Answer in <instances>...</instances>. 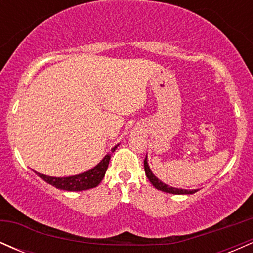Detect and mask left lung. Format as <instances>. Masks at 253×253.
<instances>
[{"label": "left lung", "mask_w": 253, "mask_h": 253, "mask_svg": "<svg viewBox=\"0 0 253 253\" xmlns=\"http://www.w3.org/2000/svg\"><path fill=\"white\" fill-rule=\"evenodd\" d=\"M144 168H145V173H146L147 178H149V181L152 183V185L156 188V189L165 191V193H169V194H176V195H184V194H194V193H196V191H197V189L187 190V189H178V188L169 187V185L165 184V183L162 182L161 179L157 178V177L152 173V171H151L150 167H149V163H147V156H146V158H145V161H144Z\"/></svg>", "instance_id": "1"}]
</instances>
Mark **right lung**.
Wrapping results in <instances>:
<instances>
[{
  "mask_svg": "<svg viewBox=\"0 0 253 253\" xmlns=\"http://www.w3.org/2000/svg\"><path fill=\"white\" fill-rule=\"evenodd\" d=\"M118 147L114 146L112 149V152H114L115 149ZM110 161V155H106L102 161L98 163L96 167L92 168L91 170L86 171V172L80 173V175L69 176V177H52L46 176L42 173L37 172V175L42 178L43 181L47 182L48 184L53 185L57 189L68 190V191H81L91 189V188L97 187L101 181L103 179L104 175H106L107 168H108Z\"/></svg>",
  "mask_w": 253,
  "mask_h": 253,
  "instance_id": "obj_1",
  "label": "right lung"
}]
</instances>
